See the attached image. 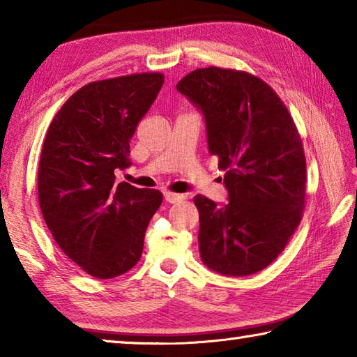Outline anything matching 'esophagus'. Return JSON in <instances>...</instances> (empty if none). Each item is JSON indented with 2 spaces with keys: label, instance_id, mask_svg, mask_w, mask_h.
<instances>
[{
  "label": "esophagus",
  "instance_id": "esophagus-1",
  "mask_svg": "<svg viewBox=\"0 0 357 357\" xmlns=\"http://www.w3.org/2000/svg\"><path fill=\"white\" fill-rule=\"evenodd\" d=\"M164 197L168 203H178L185 200V195H181V193H174V192H164Z\"/></svg>",
  "mask_w": 357,
  "mask_h": 357
}]
</instances>
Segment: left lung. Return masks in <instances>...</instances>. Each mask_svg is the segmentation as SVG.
<instances>
[{
    "label": "left lung",
    "mask_w": 357,
    "mask_h": 357,
    "mask_svg": "<svg viewBox=\"0 0 357 357\" xmlns=\"http://www.w3.org/2000/svg\"><path fill=\"white\" fill-rule=\"evenodd\" d=\"M204 114L211 154L225 172L228 203L195 195L200 255L209 269L243 277L269 266L299 227L305 154L285 104L268 83L236 69H195L176 84Z\"/></svg>",
    "instance_id": "8db88e82"
}]
</instances>
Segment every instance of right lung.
<instances>
[{
	"label": "right lung",
	"mask_w": 357,
	"mask_h": 357,
	"mask_svg": "<svg viewBox=\"0 0 357 357\" xmlns=\"http://www.w3.org/2000/svg\"><path fill=\"white\" fill-rule=\"evenodd\" d=\"M142 72L84 84L52 119L40 151L42 215L66 255L96 279H113L138 263L155 189L116 183L130 165L129 143L164 84Z\"/></svg>",
	"instance_id": "obj_1"
}]
</instances>
